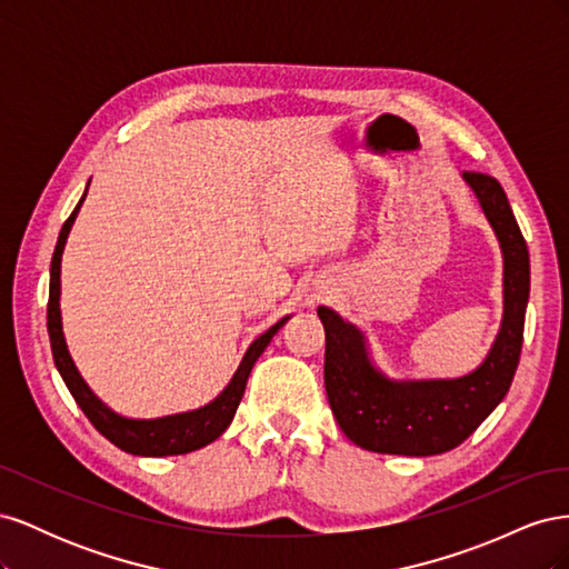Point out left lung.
<instances>
[{
	"label": "left lung",
	"mask_w": 569,
	"mask_h": 569,
	"mask_svg": "<svg viewBox=\"0 0 569 569\" xmlns=\"http://www.w3.org/2000/svg\"><path fill=\"white\" fill-rule=\"evenodd\" d=\"M506 258V313L491 353L458 380L389 382L377 372L353 325L320 306L325 325V389L330 408L356 446L375 453L437 456L456 449L489 418L510 389L522 353L529 299V251L501 182L465 170Z\"/></svg>",
	"instance_id": "8db88e82"
}]
</instances>
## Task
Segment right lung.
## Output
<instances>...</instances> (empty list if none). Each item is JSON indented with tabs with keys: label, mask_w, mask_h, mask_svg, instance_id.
Returning <instances> with one entry per match:
<instances>
[{
	"label": "right lung",
	"mask_w": 569,
	"mask_h": 569,
	"mask_svg": "<svg viewBox=\"0 0 569 569\" xmlns=\"http://www.w3.org/2000/svg\"><path fill=\"white\" fill-rule=\"evenodd\" d=\"M84 194H88V192H84ZM82 199H80V203H82ZM80 203L76 206V211L68 216V220L63 222L54 256H51L47 332H49L51 356H54L57 370L61 372L63 382H66L68 391H71L76 403L80 406V410L97 427V432L104 435L111 443L118 446V449H123L132 456H180V453L197 451V449H201V446L216 441L222 432H226L228 425L234 418V410H237L239 401H242V393H244V387H247V380H249V372H251L253 363L270 343L272 335L278 332L280 327L287 322V318H282L280 322H274L266 335H261L251 343L244 360H242V366H239V370L232 377V382L228 385L226 391L218 396L213 403L203 406L199 410H192V412H182V416H170V418H161V420H128V418L116 416V412L101 403L97 396L90 391V387L82 382V377H80V372L76 370L73 360H71V353H68V349H66V339H63V332H61V311H59L61 253H63L68 230H71L73 220L80 211Z\"/></svg>",
	"instance_id": "add662e5"
}]
</instances>
